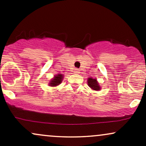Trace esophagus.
I'll list each match as a JSON object with an SVG mask.
<instances>
[{"label": "esophagus", "mask_w": 146, "mask_h": 146, "mask_svg": "<svg viewBox=\"0 0 146 146\" xmlns=\"http://www.w3.org/2000/svg\"><path fill=\"white\" fill-rule=\"evenodd\" d=\"M75 73H77V74H78V73H80V71H79V69H78V68H76V69H75Z\"/></svg>", "instance_id": "34e87169"}]
</instances>
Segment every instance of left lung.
<instances>
[{
    "mask_svg": "<svg viewBox=\"0 0 146 146\" xmlns=\"http://www.w3.org/2000/svg\"><path fill=\"white\" fill-rule=\"evenodd\" d=\"M88 86L90 87V88H92L93 90H100L101 89V87H100V85L97 81L96 79H93L92 78H88Z\"/></svg>",
    "mask_w": 146,
    "mask_h": 146,
    "instance_id": "1",
    "label": "left lung"
}]
</instances>
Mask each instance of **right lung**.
Returning <instances> with one entry per match:
<instances>
[{"instance_id":"add662e5","label":"right lung","mask_w":146,"mask_h":146,"mask_svg":"<svg viewBox=\"0 0 146 146\" xmlns=\"http://www.w3.org/2000/svg\"><path fill=\"white\" fill-rule=\"evenodd\" d=\"M64 75L62 74H58L56 75H55L54 78L53 79H51V80L50 81V82L48 84H49L50 86H58L60 84L62 83V79H63Z\"/></svg>"}]
</instances>
